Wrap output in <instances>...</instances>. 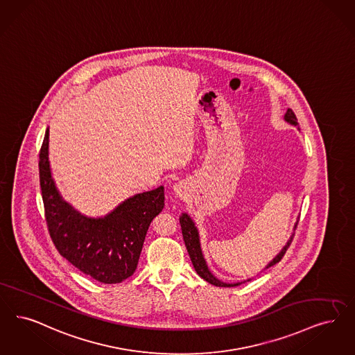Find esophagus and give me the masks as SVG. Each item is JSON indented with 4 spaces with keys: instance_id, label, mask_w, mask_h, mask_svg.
<instances>
[{
    "instance_id": "34e87169",
    "label": "esophagus",
    "mask_w": 355,
    "mask_h": 355,
    "mask_svg": "<svg viewBox=\"0 0 355 355\" xmlns=\"http://www.w3.org/2000/svg\"><path fill=\"white\" fill-rule=\"evenodd\" d=\"M174 193H175V196H178V197H182L184 193V186H182L181 184H175V186H174Z\"/></svg>"
}]
</instances>
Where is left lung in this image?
I'll return each mask as SVG.
<instances>
[{"mask_svg": "<svg viewBox=\"0 0 355 355\" xmlns=\"http://www.w3.org/2000/svg\"><path fill=\"white\" fill-rule=\"evenodd\" d=\"M284 120H285L286 123H289L291 125L298 127L297 117H296V114H295V112H293L291 108L286 110V112L284 114ZM180 223H181V230H182L184 245H186V248H187V252H189V256H190V259H191V263H193V266H194V270H197V273H198L199 276H200L203 280H206L207 283L213 284L215 286L231 288V286L241 285V283H223V282H220L219 279H216V277L214 276L213 273H211V270H209L207 263H206V260H205V257H203V254H202L200 241H199L198 228L196 226L194 220H193L187 214L184 213L180 216ZM297 223L298 220L296 222L293 230H296ZM293 236H295V232L291 235L289 241H286V244L282 248V251L270 260V263L266 266L264 270H267V268H270L272 266H275L276 263H279V261L283 259V256L285 255L288 247L291 245V243L293 241ZM248 282H250V279H248ZM243 283H244V282H243Z\"/></svg>", "mask_w": 355, "mask_h": 355, "instance_id": "8db88e82", "label": "left lung"}]
</instances>
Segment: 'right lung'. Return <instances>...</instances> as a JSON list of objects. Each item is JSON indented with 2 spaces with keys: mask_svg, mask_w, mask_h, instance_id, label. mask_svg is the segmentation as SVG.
<instances>
[{
  "mask_svg": "<svg viewBox=\"0 0 355 355\" xmlns=\"http://www.w3.org/2000/svg\"><path fill=\"white\" fill-rule=\"evenodd\" d=\"M49 128L40 153L44 215L58 252L73 267L103 284L124 282L135 273L148 228L165 206L164 186L136 194L111 213L91 218L62 198L49 161Z\"/></svg>",
  "mask_w": 355,
  "mask_h": 355,
  "instance_id": "obj_1",
  "label": "right lung"
}]
</instances>
